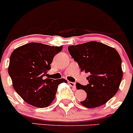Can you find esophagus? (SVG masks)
<instances>
[{
	"instance_id": "1",
	"label": "esophagus",
	"mask_w": 133,
	"mask_h": 133,
	"mask_svg": "<svg viewBox=\"0 0 133 133\" xmlns=\"http://www.w3.org/2000/svg\"><path fill=\"white\" fill-rule=\"evenodd\" d=\"M68 83H69V85H70V87H72L75 88V87H76V84H75V83H73V82H70V81H69V82H68Z\"/></svg>"
}]
</instances>
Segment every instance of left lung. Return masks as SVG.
I'll use <instances>...</instances> for the list:
<instances>
[{"mask_svg": "<svg viewBox=\"0 0 133 133\" xmlns=\"http://www.w3.org/2000/svg\"><path fill=\"white\" fill-rule=\"evenodd\" d=\"M68 50L81 71L89 73L87 85L76 84L77 89L85 90L87 95L81 104L87 108L105 104L116 95L123 78L119 54L113 48L95 41L69 46Z\"/></svg>", "mask_w": 133, "mask_h": 133, "instance_id": "1", "label": "left lung"}]
</instances>
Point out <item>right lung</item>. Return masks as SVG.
Masks as SVG:
<instances>
[{
  "mask_svg": "<svg viewBox=\"0 0 133 133\" xmlns=\"http://www.w3.org/2000/svg\"><path fill=\"white\" fill-rule=\"evenodd\" d=\"M63 49L38 43L19 46L12 52L8 72L14 89L24 101L32 106L44 108L55 98L58 86L67 83L64 78H46L50 64Z\"/></svg>",
  "mask_w": 133,
  "mask_h": 133,
  "instance_id": "obj_1",
  "label": "right lung"
}]
</instances>
